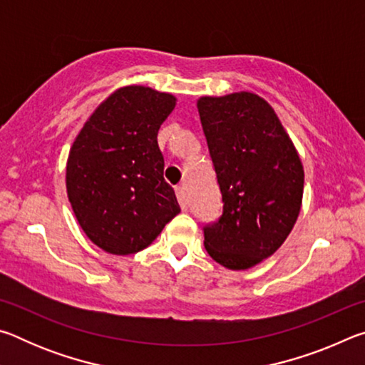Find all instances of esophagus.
Wrapping results in <instances>:
<instances>
[{
  "label": "esophagus",
  "instance_id": "esophagus-1",
  "mask_svg": "<svg viewBox=\"0 0 365 365\" xmlns=\"http://www.w3.org/2000/svg\"><path fill=\"white\" fill-rule=\"evenodd\" d=\"M175 193H177V200H178V202H180L182 209H183V211H187L188 201H187V195H185L183 187H175Z\"/></svg>",
  "mask_w": 365,
  "mask_h": 365
}]
</instances>
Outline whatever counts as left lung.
<instances>
[{"mask_svg": "<svg viewBox=\"0 0 365 365\" xmlns=\"http://www.w3.org/2000/svg\"><path fill=\"white\" fill-rule=\"evenodd\" d=\"M224 211L205 225L215 262L245 270L274 255L299 215L304 170L275 110L240 91L197 100Z\"/></svg>", "mask_w": 365, "mask_h": 365, "instance_id": "1", "label": "left lung"}]
</instances>
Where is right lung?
<instances>
[{"label":"right lung","mask_w":365,"mask_h":365,"mask_svg":"<svg viewBox=\"0 0 365 365\" xmlns=\"http://www.w3.org/2000/svg\"><path fill=\"white\" fill-rule=\"evenodd\" d=\"M174 108L170 93L123 86L96 108L71 148L66 187L73 214L110 255L145 250L180 212L158 145Z\"/></svg>","instance_id":"add662e5"}]
</instances>
